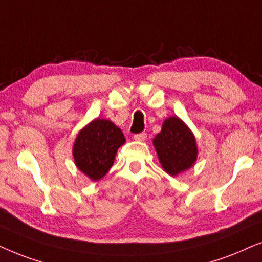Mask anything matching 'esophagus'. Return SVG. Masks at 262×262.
<instances>
[{
  "label": "esophagus",
  "instance_id": "1",
  "mask_svg": "<svg viewBox=\"0 0 262 262\" xmlns=\"http://www.w3.org/2000/svg\"><path fill=\"white\" fill-rule=\"evenodd\" d=\"M133 138H134V140H137V141H145L146 139H147V134H146V133L135 134Z\"/></svg>",
  "mask_w": 262,
  "mask_h": 262
}]
</instances>
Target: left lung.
<instances>
[{"label": "left lung", "mask_w": 262, "mask_h": 262, "mask_svg": "<svg viewBox=\"0 0 262 262\" xmlns=\"http://www.w3.org/2000/svg\"><path fill=\"white\" fill-rule=\"evenodd\" d=\"M163 170L170 176H179L189 170L198 159V145L190 128L177 116L163 122L162 130L153 139Z\"/></svg>", "instance_id": "8db88e82"}]
</instances>
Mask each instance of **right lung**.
I'll use <instances>...</instances> for the list:
<instances>
[{"label": "right lung", "instance_id": "1", "mask_svg": "<svg viewBox=\"0 0 262 262\" xmlns=\"http://www.w3.org/2000/svg\"><path fill=\"white\" fill-rule=\"evenodd\" d=\"M125 142L116 124L105 118H95L76 135L73 158L78 169L91 181H99L113 166L117 149Z\"/></svg>", "mask_w": 262, "mask_h": 262}]
</instances>
